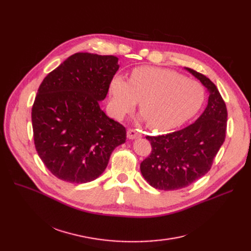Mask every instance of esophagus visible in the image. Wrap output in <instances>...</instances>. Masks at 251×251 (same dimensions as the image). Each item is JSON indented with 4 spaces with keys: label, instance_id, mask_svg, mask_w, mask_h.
<instances>
[{
    "label": "esophagus",
    "instance_id": "1",
    "mask_svg": "<svg viewBox=\"0 0 251 251\" xmlns=\"http://www.w3.org/2000/svg\"><path fill=\"white\" fill-rule=\"evenodd\" d=\"M142 137V134L140 133V130L135 129V128H128L127 129V138L130 140H134L137 138Z\"/></svg>",
    "mask_w": 251,
    "mask_h": 251
}]
</instances>
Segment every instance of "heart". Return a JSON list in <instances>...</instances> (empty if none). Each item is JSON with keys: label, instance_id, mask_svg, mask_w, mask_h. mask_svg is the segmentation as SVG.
I'll list each match as a JSON object with an SVG mask.
<instances>
[{"label": "heart", "instance_id": "obj_1", "mask_svg": "<svg viewBox=\"0 0 251 251\" xmlns=\"http://www.w3.org/2000/svg\"><path fill=\"white\" fill-rule=\"evenodd\" d=\"M110 108L121 119L140 101V110L150 127L171 129L192 117L204 101V90L199 82L176 71L139 67L129 80L115 75L109 85Z\"/></svg>", "mask_w": 251, "mask_h": 251}]
</instances>
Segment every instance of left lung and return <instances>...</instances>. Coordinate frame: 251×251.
Masks as SVG:
<instances>
[{
  "mask_svg": "<svg viewBox=\"0 0 251 251\" xmlns=\"http://www.w3.org/2000/svg\"><path fill=\"white\" fill-rule=\"evenodd\" d=\"M209 91L208 104L197 121L187 127L161 136H147L151 153L141 162L145 180L159 190H178L199 180L210 170L225 142L226 103L216 85L194 69L186 68Z\"/></svg>",
  "mask_w": 251,
  "mask_h": 251,
  "instance_id": "obj_1",
  "label": "left lung"
}]
</instances>
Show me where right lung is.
<instances>
[{
    "instance_id": "right-lung-1",
    "label": "right lung",
    "mask_w": 251,
    "mask_h": 251,
    "mask_svg": "<svg viewBox=\"0 0 251 251\" xmlns=\"http://www.w3.org/2000/svg\"><path fill=\"white\" fill-rule=\"evenodd\" d=\"M118 68L115 56L75 53L42 81L31 109L34 146L60 180L94 181L126 142V127L100 108Z\"/></svg>"
}]
</instances>
